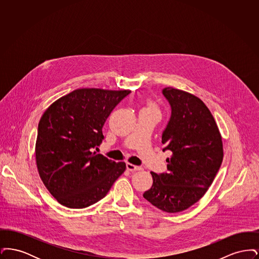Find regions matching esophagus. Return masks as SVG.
I'll return each mask as SVG.
<instances>
[{"mask_svg":"<svg viewBox=\"0 0 259 259\" xmlns=\"http://www.w3.org/2000/svg\"><path fill=\"white\" fill-rule=\"evenodd\" d=\"M126 167H127V169H128L129 171H140V170H142V167L136 166V165H133V164H131V163H127V164H126Z\"/></svg>","mask_w":259,"mask_h":259,"instance_id":"1","label":"esophagus"}]
</instances>
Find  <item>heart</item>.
I'll return each mask as SVG.
<instances>
[{
    "label": "heart",
    "instance_id": "1",
    "mask_svg": "<svg viewBox=\"0 0 259 259\" xmlns=\"http://www.w3.org/2000/svg\"><path fill=\"white\" fill-rule=\"evenodd\" d=\"M151 109H152V108H151ZM152 110H154V109H152Z\"/></svg>",
    "mask_w": 259,
    "mask_h": 259
}]
</instances>
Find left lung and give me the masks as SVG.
Masks as SVG:
<instances>
[{
  "instance_id": "8db88e82",
  "label": "left lung",
  "mask_w": 259,
  "mask_h": 259,
  "mask_svg": "<svg viewBox=\"0 0 259 259\" xmlns=\"http://www.w3.org/2000/svg\"><path fill=\"white\" fill-rule=\"evenodd\" d=\"M171 116L162 133L163 151L170 150L167 172H151L153 184L143 196L167 212L188 209L204 196L219 172L222 136L212 114L196 96L165 87Z\"/></svg>"
}]
</instances>
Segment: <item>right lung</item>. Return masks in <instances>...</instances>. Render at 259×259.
<instances>
[{
    "instance_id": "1",
    "label": "right lung",
    "mask_w": 259,
    "mask_h": 259,
    "mask_svg": "<svg viewBox=\"0 0 259 259\" xmlns=\"http://www.w3.org/2000/svg\"><path fill=\"white\" fill-rule=\"evenodd\" d=\"M130 92L76 89L42 114L36 142L37 170L63 206L82 209L97 203L125 171L124 162L92 150L104 140L102 128L111 111Z\"/></svg>"
}]
</instances>
